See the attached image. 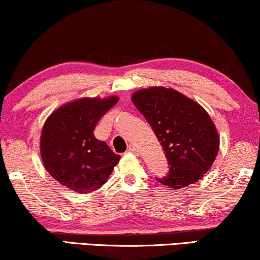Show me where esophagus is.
<instances>
[{"mask_svg": "<svg viewBox=\"0 0 260 260\" xmlns=\"http://www.w3.org/2000/svg\"><path fill=\"white\" fill-rule=\"evenodd\" d=\"M128 151H129V152H132V153H136V154L139 153V150H138V147L134 146V145H129V147H128Z\"/></svg>", "mask_w": 260, "mask_h": 260, "instance_id": "34e87169", "label": "esophagus"}]
</instances>
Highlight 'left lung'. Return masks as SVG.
<instances>
[{
	"label": "left lung",
	"mask_w": 260,
	"mask_h": 260,
	"mask_svg": "<svg viewBox=\"0 0 260 260\" xmlns=\"http://www.w3.org/2000/svg\"><path fill=\"white\" fill-rule=\"evenodd\" d=\"M132 102L156 134L169 163V174L157 179L173 189L199 181L215 162L219 136L206 110L181 92L163 86L141 88Z\"/></svg>",
	"instance_id": "left-lung-1"
}]
</instances>
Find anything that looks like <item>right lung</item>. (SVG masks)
I'll return each mask as SVG.
<instances>
[{"mask_svg":"<svg viewBox=\"0 0 260 260\" xmlns=\"http://www.w3.org/2000/svg\"><path fill=\"white\" fill-rule=\"evenodd\" d=\"M119 97H85L52 111L41 134V157L47 172L66 188L88 193L101 188L120 160L93 136L102 117Z\"/></svg>","mask_w":260,"mask_h":260,"instance_id":"right-lung-1","label":"right lung"}]
</instances>
